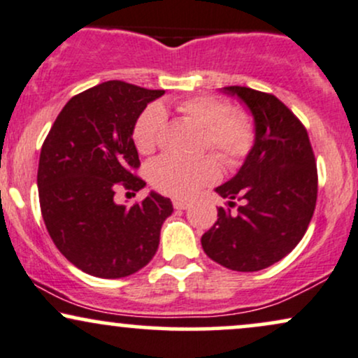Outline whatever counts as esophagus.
Masks as SVG:
<instances>
[{"mask_svg": "<svg viewBox=\"0 0 358 358\" xmlns=\"http://www.w3.org/2000/svg\"><path fill=\"white\" fill-rule=\"evenodd\" d=\"M188 203L187 200H182V199H175L173 200V207L176 208V210H185V208H188Z\"/></svg>", "mask_w": 358, "mask_h": 358, "instance_id": "esophagus-1", "label": "esophagus"}]
</instances>
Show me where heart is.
Wrapping results in <instances>:
<instances>
[{
  "label": "heart",
  "instance_id": "heart-1",
  "mask_svg": "<svg viewBox=\"0 0 358 358\" xmlns=\"http://www.w3.org/2000/svg\"><path fill=\"white\" fill-rule=\"evenodd\" d=\"M178 110L203 129L202 150H210L224 165L239 166L256 145V122L249 110L231 108L215 96H195L178 102ZM166 126V113L159 104H150L133 126L134 146L150 155L159 145ZM150 182L158 192L171 196H190L203 185L219 178V165L213 156L183 159L165 155L148 168Z\"/></svg>",
  "mask_w": 358,
  "mask_h": 358
}]
</instances>
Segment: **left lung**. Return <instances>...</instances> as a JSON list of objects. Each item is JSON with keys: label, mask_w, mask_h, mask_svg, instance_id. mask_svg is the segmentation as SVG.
Here are the masks:
<instances>
[{"label": "left lung", "mask_w": 358, "mask_h": 358, "mask_svg": "<svg viewBox=\"0 0 358 358\" xmlns=\"http://www.w3.org/2000/svg\"><path fill=\"white\" fill-rule=\"evenodd\" d=\"M224 90L248 104L257 136L239 173L217 187L227 207H219L202 248L224 268L254 273L281 261L303 239L315 212L318 171L306 127L286 104L241 85Z\"/></svg>", "instance_id": "left-lung-1"}]
</instances>
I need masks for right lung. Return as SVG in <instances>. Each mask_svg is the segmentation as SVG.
<instances>
[{"label": "right lung", "mask_w": 358, "mask_h": 358, "mask_svg": "<svg viewBox=\"0 0 358 358\" xmlns=\"http://www.w3.org/2000/svg\"><path fill=\"white\" fill-rule=\"evenodd\" d=\"M165 90L108 80L73 96L48 131L38 162V199L53 244L76 268L97 278H124L158 250L159 231L173 212L151 192L133 207L114 202L145 180L133 126Z\"/></svg>", "instance_id": "1"}]
</instances>
